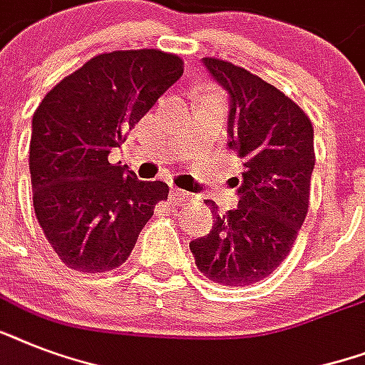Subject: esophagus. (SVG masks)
Listing matches in <instances>:
<instances>
[{
	"label": "esophagus",
	"mask_w": 365,
	"mask_h": 365,
	"mask_svg": "<svg viewBox=\"0 0 365 365\" xmlns=\"http://www.w3.org/2000/svg\"><path fill=\"white\" fill-rule=\"evenodd\" d=\"M170 195H172V199L178 200V202H182V200H187V197H189V193H185V191H182V189H178V187H172Z\"/></svg>",
	"instance_id": "obj_1"
}]
</instances>
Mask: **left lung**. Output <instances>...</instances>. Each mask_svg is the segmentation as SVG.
I'll return each mask as SVG.
<instances>
[{"label":"left lung","mask_w":365,"mask_h":365,"mask_svg":"<svg viewBox=\"0 0 365 365\" xmlns=\"http://www.w3.org/2000/svg\"><path fill=\"white\" fill-rule=\"evenodd\" d=\"M231 98L229 149L242 159L239 206L214 214L210 233L189 248L205 277L223 286L267 278L294 246L305 222L314 168V132L307 113L277 87L240 66L202 58Z\"/></svg>","instance_id":"8db88e82"}]
</instances>
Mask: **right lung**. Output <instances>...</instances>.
Returning <instances> with one entry per match:
<instances>
[{"mask_svg":"<svg viewBox=\"0 0 365 365\" xmlns=\"http://www.w3.org/2000/svg\"><path fill=\"white\" fill-rule=\"evenodd\" d=\"M183 60L159 48L94 56L64 77L31 119L34 210L62 263L79 272L123 265L165 182H140L108 155L182 77Z\"/></svg>","mask_w":365,"mask_h":365,"instance_id":"1","label":"right lung"}]
</instances>
